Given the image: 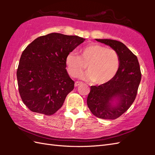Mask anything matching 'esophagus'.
<instances>
[{
    "label": "esophagus",
    "instance_id": "34e87169",
    "mask_svg": "<svg viewBox=\"0 0 155 155\" xmlns=\"http://www.w3.org/2000/svg\"><path fill=\"white\" fill-rule=\"evenodd\" d=\"M82 84H83V83H81V82L77 81V82H76V83H75V84H74V86H75V87H78V86H80V85Z\"/></svg>",
    "mask_w": 155,
    "mask_h": 155
}]
</instances>
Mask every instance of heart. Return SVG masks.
<instances>
[{"label": "heart", "mask_w": 155, "mask_h": 155, "mask_svg": "<svg viewBox=\"0 0 155 155\" xmlns=\"http://www.w3.org/2000/svg\"><path fill=\"white\" fill-rule=\"evenodd\" d=\"M119 64L116 51L95 43L81 48L79 55L73 51L69 52L65 58L66 68L71 77H78L87 65L88 71L82 78L98 84L110 81L117 74Z\"/></svg>", "instance_id": "heart-1"}]
</instances>
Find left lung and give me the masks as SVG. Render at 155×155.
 I'll return each instance as SVG.
<instances>
[{"mask_svg": "<svg viewBox=\"0 0 155 155\" xmlns=\"http://www.w3.org/2000/svg\"><path fill=\"white\" fill-rule=\"evenodd\" d=\"M113 48L119 57V68L114 77L99 86H91L87 105L95 117L116 119L124 113L135 100L141 80L139 61L123 42L111 39H96ZM118 101L113 105L114 98Z\"/></svg>", "mask_w": 155, "mask_h": 155, "instance_id": "8db88e82", "label": "left lung"}]
</instances>
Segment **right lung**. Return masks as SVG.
Returning a JSON list of instances; mask_svg holds the SVG:
<instances>
[{"mask_svg":"<svg viewBox=\"0 0 155 155\" xmlns=\"http://www.w3.org/2000/svg\"><path fill=\"white\" fill-rule=\"evenodd\" d=\"M84 40L54 32L38 37L26 47L16 77L20 96L29 110L50 116L62 107L74 85L66 70V57Z\"/></svg>","mask_w":155,"mask_h":155,"instance_id":"obj_1","label":"right lung"}]
</instances>
